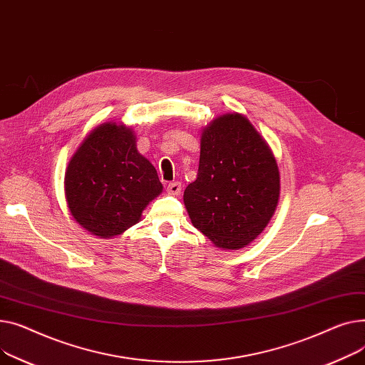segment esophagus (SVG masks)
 I'll use <instances>...</instances> for the list:
<instances>
[{"instance_id":"esophagus-1","label":"esophagus","mask_w":365,"mask_h":365,"mask_svg":"<svg viewBox=\"0 0 365 365\" xmlns=\"http://www.w3.org/2000/svg\"><path fill=\"white\" fill-rule=\"evenodd\" d=\"M181 190H182V187H181V182H178V181L169 182L168 187H166L168 195H173V196H178L180 192H181Z\"/></svg>"}]
</instances>
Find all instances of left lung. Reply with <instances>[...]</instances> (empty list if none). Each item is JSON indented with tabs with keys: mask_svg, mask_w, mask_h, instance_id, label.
Wrapping results in <instances>:
<instances>
[{
	"mask_svg": "<svg viewBox=\"0 0 365 365\" xmlns=\"http://www.w3.org/2000/svg\"><path fill=\"white\" fill-rule=\"evenodd\" d=\"M278 200L280 170L250 120L234 112L206 125L197 178L184 191L191 224L217 247L239 250L265 230Z\"/></svg>",
	"mask_w": 365,
	"mask_h": 365,
	"instance_id": "obj_1",
	"label": "left lung"
}]
</instances>
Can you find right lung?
Here are the masks:
<instances>
[{"instance_id": "right-lung-1", "label": "right lung", "mask_w": 365, "mask_h": 365, "mask_svg": "<svg viewBox=\"0 0 365 365\" xmlns=\"http://www.w3.org/2000/svg\"><path fill=\"white\" fill-rule=\"evenodd\" d=\"M162 190L155 166L138 153L137 135L123 122L94 128L64 173L71 215L100 239L115 237L135 225Z\"/></svg>"}]
</instances>
